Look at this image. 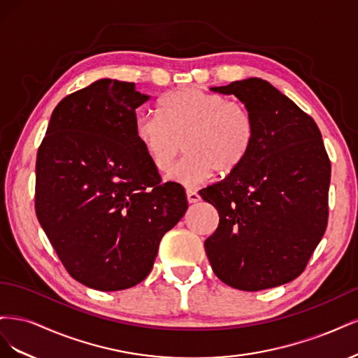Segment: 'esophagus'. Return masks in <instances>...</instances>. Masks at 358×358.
Masks as SVG:
<instances>
[{
	"label": "esophagus",
	"mask_w": 358,
	"mask_h": 358,
	"mask_svg": "<svg viewBox=\"0 0 358 358\" xmlns=\"http://www.w3.org/2000/svg\"><path fill=\"white\" fill-rule=\"evenodd\" d=\"M187 199L189 203H197L200 201V196L196 189H187Z\"/></svg>",
	"instance_id": "esophagus-1"
}]
</instances>
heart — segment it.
Here are the masks:
<instances>
[{
    "label": "heart",
    "mask_w": 358,
    "mask_h": 358,
    "mask_svg": "<svg viewBox=\"0 0 358 358\" xmlns=\"http://www.w3.org/2000/svg\"><path fill=\"white\" fill-rule=\"evenodd\" d=\"M134 134L158 170L170 167L183 142L187 155L167 178L197 187L215 171L225 176L242 164L252 146L254 121L245 104L187 86L166 95L159 113L138 112Z\"/></svg>",
    "instance_id": "heart-1"
}]
</instances>
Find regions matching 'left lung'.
I'll return each mask as SVG.
<instances>
[{"label":"left lung","instance_id":"obj_1","mask_svg":"<svg viewBox=\"0 0 358 358\" xmlns=\"http://www.w3.org/2000/svg\"><path fill=\"white\" fill-rule=\"evenodd\" d=\"M254 121L242 164L200 191L220 213L204 242L215 275L242 291L291 282L305 270L329 220L330 159L313 119L258 78L215 86Z\"/></svg>","mask_w":358,"mask_h":358}]
</instances>
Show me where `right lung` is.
Wrapping results in <instances>:
<instances>
[{
	"label": "right lung",
	"mask_w": 358,
	"mask_h": 358,
	"mask_svg": "<svg viewBox=\"0 0 358 358\" xmlns=\"http://www.w3.org/2000/svg\"><path fill=\"white\" fill-rule=\"evenodd\" d=\"M149 100L134 83L100 79L53 110L36 164V213L67 272L100 291L137 285L188 209L180 183H161L134 134Z\"/></svg>",
	"instance_id": "1"
}]
</instances>
